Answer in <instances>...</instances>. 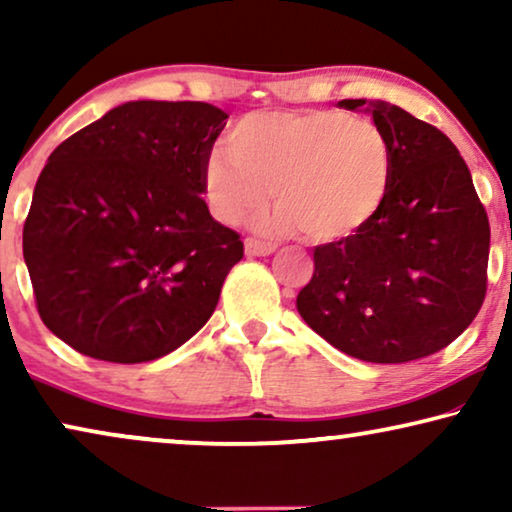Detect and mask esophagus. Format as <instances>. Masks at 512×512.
Wrapping results in <instances>:
<instances>
[{
	"label": "esophagus",
	"mask_w": 512,
	"mask_h": 512,
	"mask_svg": "<svg viewBox=\"0 0 512 512\" xmlns=\"http://www.w3.org/2000/svg\"><path fill=\"white\" fill-rule=\"evenodd\" d=\"M277 244L272 242H261V240H254V237H247L244 240V254L247 256H270L275 254Z\"/></svg>",
	"instance_id": "esophagus-1"
}]
</instances>
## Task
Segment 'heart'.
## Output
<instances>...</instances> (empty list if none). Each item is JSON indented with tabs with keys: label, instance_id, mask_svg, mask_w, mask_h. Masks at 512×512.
<instances>
[{
	"label": "heart",
	"instance_id": "1",
	"mask_svg": "<svg viewBox=\"0 0 512 512\" xmlns=\"http://www.w3.org/2000/svg\"><path fill=\"white\" fill-rule=\"evenodd\" d=\"M202 170L209 212L237 223L268 205L256 228L298 230L314 244L354 240L380 219L394 191L396 153L380 125L340 109L256 111L237 121Z\"/></svg>",
	"mask_w": 512,
	"mask_h": 512
}]
</instances>
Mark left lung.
I'll use <instances>...</instances> for the list:
<instances>
[{
  "label": "left lung",
  "mask_w": 512,
  "mask_h": 512,
  "mask_svg": "<svg viewBox=\"0 0 512 512\" xmlns=\"http://www.w3.org/2000/svg\"><path fill=\"white\" fill-rule=\"evenodd\" d=\"M366 111L396 153L391 198L354 240L314 249L298 293L305 324L354 359L405 363L457 340L487 291L489 221L459 149L433 125L382 100Z\"/></svg>",
  "instance_id": "1"
}]
</instances>
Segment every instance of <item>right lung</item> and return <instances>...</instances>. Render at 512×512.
Listing matches in <instances>:
<instances>
[{
    "label": "right lung",
    "mask_w": 512,
    "mask_h": 512,
    "mask_svg": "<svg viewBox=\"0 0 512 512\" xmlns=\"http://www.w3.org/2000/svg\"><path fill=\"white\" fill-rule=\"evenodd\" d=\"M226 118L207 102H125L48 156L23 256L41 321L76 352L153 361L212 317L244 256L200 198Z\"/></svg>",
    "instance_id": "obj_1"
}]
</instances>
